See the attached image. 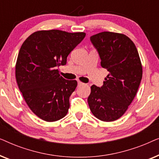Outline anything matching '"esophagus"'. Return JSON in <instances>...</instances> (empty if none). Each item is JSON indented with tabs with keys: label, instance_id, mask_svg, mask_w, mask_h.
Listing matches in <instances>:
<instances>
[{
	"label": "esophagus",
	"instance_id": "obj_1",
	"mask_svg": "<svg viewBox=\"0 0 159 159\" xmlns=\"http://www.w3.org/2000/svg\"><path fill=\"white\" fill-rule=\"evenodd\" d=\"M84 83H82V82H78V86L79 87H80V86H82V85H84Z\"/></svg>",
	"mask_w": 159,
	"mask_h": 159
}]
</instances>
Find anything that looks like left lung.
I'll return each instance as SVG.
<instances>
[{"label":"left lung","instance_id":"8db88e82","mask_svg":"<svg viewBox=\"0 0 159 159\" xmlns=\"http://www.w3.org/2000/svg\"><path fill=\"white\" fill-rule=\"evenodd\" d=\"M103 68L109 74L101 88L91 86L88 101L100 120L114 121L127 110L138 92L143 66L134 43L125 34L103 32L90 37Z\"/></svg>","mask_w":159,"mask_h":159}]
</instances>
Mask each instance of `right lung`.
Here are the masks:
<instances>
[{"instance_id": "obj_1", "label": "right lung", "mask_w": 159, "mask_h": 159, "mask_svg": "<svg viewBox=\"0 0 159 159\" xmlns=\"http://www.w3.org/2000/svg\"><path fill=\"white\" fill-rule=\"evenodd\" d=\"M85 35L40 30L21 45L15 67L16 82L27 106L43 120L58 121L68 112L69 97L77 82L64 79L57 67L66 64L67 56Z\"/></svg>"}]
</instances>
